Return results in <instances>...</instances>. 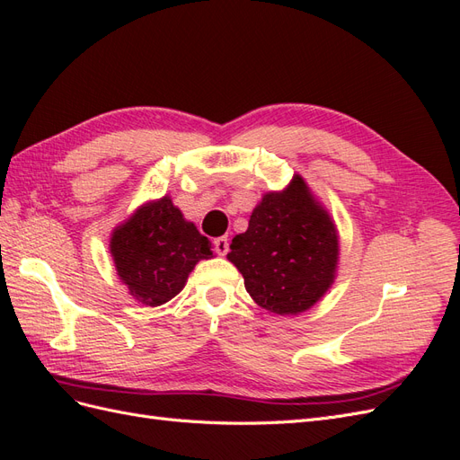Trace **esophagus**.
Returning a JSON list of instances; mask_svg holds the SVG:
<instances>
[{"mask_svg": "<svg viewBox=\"0 0 460 460\" xmlns=\"http://www.w3.org/2000/svg\"><path fill=\"white\" fill-rule=\"evenodd\" d=\"M213 243H215V252L218 255L225 257L228 253V238H226V235H220V238H217Z\"/></svg>", "mask_w": 460, "mask_h": 460, "instance_id": "34e87169", "label": "esophagus"}]
</instances>
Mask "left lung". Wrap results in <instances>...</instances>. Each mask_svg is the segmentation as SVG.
<instances>
[{"instance_id": "left-lung-1", "label": "left lung", "mask_w": 460, "mask_h": 460, "mask_svg": "<svg viewBox=\"0 0 460 460\" xmlns=\"http://www.w3.org/2000/svg\"><path fill=\"white\" fill-rule=\"evenodd\" d=\"M230 249L247 294L274 314L311 309L333 284L340 259L336 225L299 174L286 190L264 193Z\"/></svg>"}]
</instances>
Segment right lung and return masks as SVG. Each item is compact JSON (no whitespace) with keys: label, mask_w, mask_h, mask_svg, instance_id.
Returning <instances> with one entry per match:
<instances>
[{"label":"right lung","mask_w":460,"mask_h":460,"mask_svg":"<svg viewBox=\"0 0 460 460\" xmlns=\"http://www.w3.org/2000/svg\"><path fill=\"white\" fill-rule=\"evenodd\" d=\"M111 255L130 296L157 307L178 296L201 259H211V242L186 220L172 199L147 201L111 234Z\"/></svg>","instance_id":"obj_1"}]
</instances>
